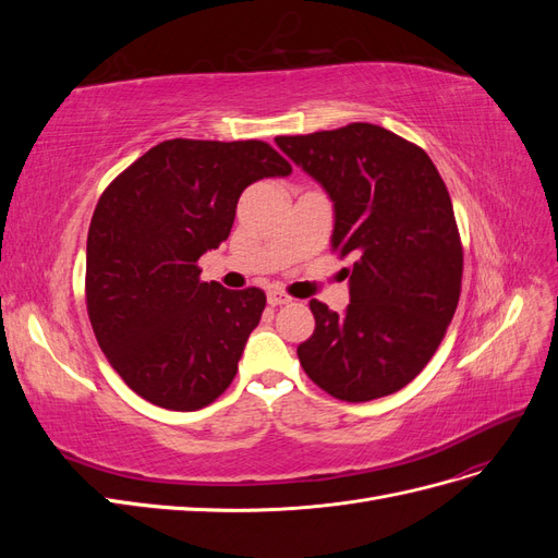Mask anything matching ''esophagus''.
I'll return each instance as SVG.
<instances>
[{"instance_id": "obj_1", "label": "esophagus", "mask_w": 558, "mask_h": 558, "mask_svg": "<svg viewBox=\"0 0 558 558\" xmlns=\"http://www.w3.org/2000/svg\"><path fill=\"white\" fill-rule=\"evenodd\" d=\"M289 302H293V298L286 295L283 291H279V289H269L267 291V305L281 307V305H289Z\"/></svg>"}]
</instances>
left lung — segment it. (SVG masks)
Masks as SVG:
<instances>
[{
  "label": "left lung",
  "mask_w": 558,
  "mask_h": 558,
  "mask_svg": "<svg viewBox=\"0 0 558 558\" xmlns=\"http://www.w3.org/2000/svg\"><path fill=\"white\" fill-rule=\"evenodd\" d=\"M277 146L332 202V251L356 258L344 314L312 300L316 328L298 347L332 398L367 402L408 386L440 347L461 295L463 248L451 197L424 148L373 123Z\"/></svg>",
  "instance_id": "obj_1"
}]
</instances>
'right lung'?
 <instances>
[{"instance_id": "1", "label": "right lung", "mask_w": 558, "mask_h": 558, "mask_svg": "<svg viewBox=\"0 0 558 558\" xmlns=\"http://www.w3.org/2000/svg\"><path fill=\"white\" fill-rule=\"evenodd\" d=\"M291 172L265 142L170 140L109 183L88 230L86 302L134 393L195 412L230 386L265 293L199 281L197 260L228 240L246 185Z\"/></svg>"}]
</instances>
